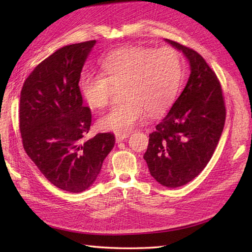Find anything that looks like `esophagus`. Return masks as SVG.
<instances>
[{
    "mask_svg": "<svg viewBox=\"0 0 252 252\" xmlns=\"http://www.w3.org/2000/svg\"><path fill=\"white\" fill-rule=\"evenodd\" d=\"M129 137V133H115V140L116 142H121Z\"/></svg>",
    "mask_w": 252,
    "mask_h": 252,
    "instance_id": "34e87169",
    "label": "esophagus"
}]
</instances>
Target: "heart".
I'll use <instances>...</instances> for the list:
<instances>
[{
	"label": "heart",
	"instance_id": "1",
	"mask_svg": "<svg viewBox=\"0 0 252 252\" xmlns=\"http://www.w3.org/2000/svg\"><path fill=\"white\" fill-rule=\"evenodd\" d=\"M103 73L87 72L80 91L89 106L106 107L116 89L124 98L98 121L103 130L127 133L146 113L157 116L171 107L182 81V59L172 47L153 49L128 47L110 54L102 63Z\"/></svg>",
	"mask_w": 252,
	"mask_h": 252
}]
</instances>
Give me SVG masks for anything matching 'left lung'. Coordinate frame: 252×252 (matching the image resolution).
<instances>
[{
	"label": "left lung",
	"instance_id": "1",
	"mask_svg": "<svg viewBox=\"0 0 252 252\" xmlns=\"http://www.w3.org/2000/svg\"><path fill=\"white\" fill-rule=\"evenodd\" d=\"M167 41L185 54L191 72L172 108L150 133L143 158L159 184L175 188L192 181L211 160L223 130L225 105L221 84L202 55Z\"/></svg>",
	"mask_w": 252,
	"mask_h": 252
}]
</instances>
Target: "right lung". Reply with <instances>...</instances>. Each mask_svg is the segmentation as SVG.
<instances>
[{
	"label": "right lung",
	"instance_id": "obj_1",
	"mask_svg": "<svg viewBox=\"0 0 252 252\" xmlns=\"http://www.w3.org/2000/svg\"><path fill=\"white\" fill-rule=\"evenodd\" d=\"M95 42L59 49L35 67L20 94L24 150L49 182L75 193L93 185L115 143L111 132L83 140L90 130L92 112L83 106L79 81Z\"/></svg>",
	"mask_w": 252,
	"mask_h": 252
}]
</instances>
